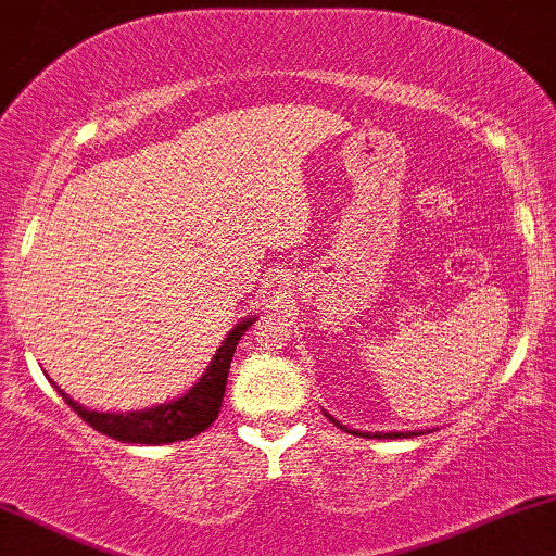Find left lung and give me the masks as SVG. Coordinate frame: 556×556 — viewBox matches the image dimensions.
Returning <instances> with one entry per match:
<instances>
[{
	"mask_svg": "<svg viewBox=\"0 0 556 556\" xmlns=\"http://www.w3.org/2000/svg\"><path fill=\"white\" fill-rule=\"evenodd\" d=\"M327 418H331V416H327ZM331 424H337L334 418H331ZM340 426V424H337ZM340 429H344V426H340ZM348 433H355V437H366V439H410V437H418V433H424V431H389V433H381V431H376V433H368V431H355V429H344Z\"/></svg>",
	"mask_w": 556,
	"mask_h": 556,
	"instance_id": "8db88e82",
	"label": "left lung"
}]
</instances>
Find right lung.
<instances>
[{
    "mask_svg": "<svg viewBox=\"0 0 556 556\" xmlns=\"http://www.w3.org/2000/svg\"><path fill=\"white\" fill-rule=\"evenodd\" d=\"M253 324V318H245L225 337V342L219 344L216 355L212 358V366L206 368V374L198 379L195 387L188 389V394L167 402V405L146 407V410L136 413H99L88 410V407L78 405L67 397L62 389L56 392L62 394V400L73 407L78 416L86 420L91 429H96L104 437L117 439L125 444H169V442H182V439L195 437V433L206 431L219 416L222 400H225L227 389V376H229V363H232L235 348H238L240 337L245 334L248 327Z\"/></svg>",
    "mask_w": 556,
    "mask_h": 556,
    "instance_id": "right-lung-1",
    "label": "right lung"
}]
</instances>
